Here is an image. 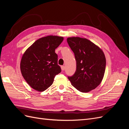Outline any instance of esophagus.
<instances>
[{
	"mask_svg": "<svg viewBox=\"0 0 129 129\" xmlns=\"http://www.w3.org/2000/svg\"><path fill=\"white\" fill-rule=\"evenodd\" d=\"M61 70L62 71H64V69H65V67L64 66H62L61 67Z\"/></svg>",
	"mask_w": 129,
	"mask_h": 129,
	"instance_id": "obj_1",
	"label": "esophagus"
}]
</instances>
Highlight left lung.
Wrapping results in <instances>:
<instances>
[{"label":"left lung","mask_w":129,"mask_h":129,"mask_svg":"<svg viewBox=\"0 0 129 129\" xmlns=\"http://www.w3.org/2000/svg\"><path fill=\"white\" fill-rule=\"evenodd\" d=\"M67 40L76 61V71L68 79L79 91H90L98 87L103 79L106 59L103 50L86 38L73 37Z\"/></svg>","instance_id":"1"}]
</instances>
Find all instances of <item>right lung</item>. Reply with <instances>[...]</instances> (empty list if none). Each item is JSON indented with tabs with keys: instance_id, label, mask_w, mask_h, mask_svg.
I'll return each instance as SVG.
<instances>
[{
	"instance_id": "add662e5",
	"label": "right lung",
	"mask_w": 129,
	"mask_h": 129,
	"mask_svg": "<svg viewBox=\"0 0 129 129\" xmlns=\"http://www.w3.org/2000/svg\"><path fill=\"white\" fill-rule=\"evenodd\" d=\"M63 37L48 36L35 41L26 49L20 61L22 75L30 87L38 91L51 85L61 69L57 64L55 49Z\"/></svg>"
}]
</instances>
